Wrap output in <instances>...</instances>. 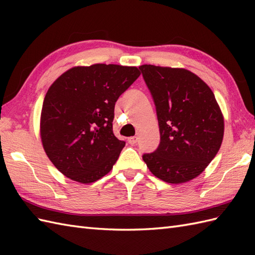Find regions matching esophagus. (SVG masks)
<instances>
[{"label": "esophagus", "instance_id": "34e87169", "mask_svg": "<svg viewBox=\"0 0 255 255\" xmlns=\"http://www.w3.org/2000/svg\"><path fill=\"white\" fill-rule=\"evenodd\" d=\"M128 142L130 143V144H137V142H138V138L137 137H130V138H128Z\"/></svg>", "mask_w": 255, "mask_h": 255}]
</instances>
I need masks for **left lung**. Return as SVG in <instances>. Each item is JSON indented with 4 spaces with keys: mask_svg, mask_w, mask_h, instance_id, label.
<instances>
[{
    "mask_svg": "<svg viewBox=\"0 0 255 255\" xmlns=\"http://www.w3.org/2000/svg\"><path fill=\"white\" fill-rule=\"evenodd\" d=\"M155 105L160 143L142 159L160 180L180 184L202 173L220 149L224 117L213 91L185 69L139 67Z\"/></svg>",
    "mask_w": 255,
    "mask_h": 255,
    "instance_id": "left-lung-1",
    "label": "left lung"
}]
</instances>
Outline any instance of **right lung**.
<instances>
[{
    "mask_svg": "<svg viewBox=\"0 0 255 255\" xmlns=\"http://www.w3.org/2000/svg\"><path fill=\"white\" fill-rule=\"evenodd\" d=\"M140 75L136 67H75L48 90L41 110V141L63 175L93 183L113 169L125 141L115 137V104Z\"/></svg>",
    "mask_w": 255,
    "mask_h": 255,
    "instance_id": "right-lung-1",
    "label": "right lung"
}]
</instances>
